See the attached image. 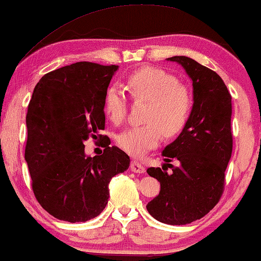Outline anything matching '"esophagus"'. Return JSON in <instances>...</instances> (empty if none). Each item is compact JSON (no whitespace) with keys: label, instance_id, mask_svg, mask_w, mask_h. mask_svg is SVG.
I'll return each instance as SVG.
<instances>
[{"label":"esophagus","instance_id":"1","mask_svg":"<svg viewBox=\"0 0 261 261\" xmlns=\"http://www.w3.org/2000/svg\"><path fill=\"white\" fill-rule=\"evenodd\" d=\"M130 170L135 173H144L145 172V167L141 165L140 163L137 162V160H132L130 163Z\"/></svg>","mask_w":261,"mask_h":261}]
</instances>
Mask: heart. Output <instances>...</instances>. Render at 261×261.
I'll list each match as a JSON object with an SVG mask.
<instances>
[{
    "instance_id": "b5f03b06",
    "label": "heart",
    "mask_w": 261,
    "mask_h": 261,
    "mask_svg": "<svg viewBox=\"0 0 261 261\" xmlns=\"http://www.w3.org/2000/svg\"><path fill=\"white\" fill-rule=\"evenodd\" d=\"M133 101H144V123L127 127L116 137L117 146L128 154L141 156L158 146L162 135L170 138L183 129L192 108V94L174 74L158 67H142L126 80ZM128 102L122 89L113 85L106 92L105 112L114 123L122 122Z\"/></svg>"
}]
</instances>
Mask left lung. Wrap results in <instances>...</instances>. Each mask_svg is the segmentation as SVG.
Wrapping results in <instances>:
<instances>
[{
	"label": "left lung",
	"instance_id": "1",
	"mask_svg": "<svg viewBox=\"0 0 261 261\" xmlns=\"http://www.w3.org/2000/svg\"><path fill=\"white\" fill-rule=\"evenodd\" d=\"M167 60L180 64L191 78L194 105L181 133L163 151L164 166H171L172 172L164 167L147 169L160 183V192L146 208L160 222L180 226L205 216L223 194L233 149L231 96L215 71L189 57ZM173 159L179 167L168 164Z\"/></svg>",
	"mask_w": 261,
	"mask_h": 261
}]
</instances>
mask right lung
I'll return each mask as SVG.
<instances>
[{"instance_id":"obj_1","label":"right lung","mask_w":261,"mask_h":261,"mask_svg":"<svg viewBox=\"0 0 261 261\" xmlns=\"http://www.w3.org/2000/svg\"><path fill=\"white\" fill-rule=\"evenodd\" d=\"M117 65L78 62L46 73L28 105L24 149L32 189L56 219L85 222L109 198L110 179L129 167V156L110 144L88 156L84 141L105 129V96Z\"/></svg>"}]
</instances>
